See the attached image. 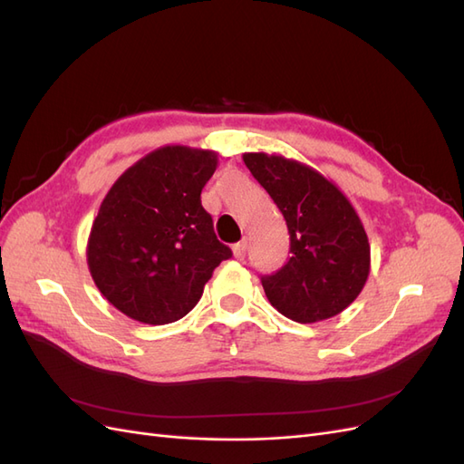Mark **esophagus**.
<instances>
[{
    "label": "esophagus",
    "mask_w": 464,
    "mask_h": 464,
    "mask_svg": "<svg viewBox=\"0 0 464 464\" xmlns=\"http://www.w3.org/2000/svg\"><path fill=\"white\" fill-rule=\"evenodd\" d=\"M246 251H247V242H246V240L234 244V247H232V254H234V257H236V259H240V261L246 257Z\"/></svg>",
    "instance_id": "1"
}]
</instances>
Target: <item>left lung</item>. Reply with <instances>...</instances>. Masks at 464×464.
Listing matches in <instances>:
<instances>
[{
	"label": "left lung",
	"mask_w": 464,
	"mask_h": 464,
	"mask_svg": "<svg viewBox=\"0 0 464 464\" xmlns=\"http://www.w3.org/2000/svg\"><path fill=\"white\" fill-rule=\"evenodd\" d=\"M290 234V259L261 283L276 312L317 323L344 312L370 275V242L353 203L315 168L283 154L244 152Z\"/></svg>",
	"instance_id": "left-lung-1"
}]
</instances>
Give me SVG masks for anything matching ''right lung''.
I'll list each match as a JSON object with an SVG mask.
<instances>
[{"label": "right lung", "mask_w": 464, "mask_h": 464, "mask_svg": "<svg viewBox=\"0 0 464 464\" xmlns=\"http://www.w3.org/2000/svg\"><path fill=\"white\" fill-rule=\"evenodd\" d=\"M218 154L166 145L130 166L98 208L87 242L96 288L128 317L166 325L188 315L232 251L217 240L201 189Z\"/></svg>", "instance_id": "add662e5"}]
</instances>
